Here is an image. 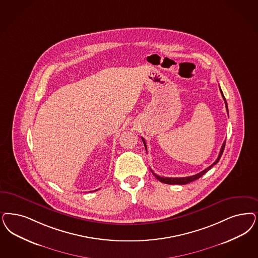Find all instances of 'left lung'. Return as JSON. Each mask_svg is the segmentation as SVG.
Returning a JSON list of instances; mask_svg holds the SVG:
<instances>
[{
    "label": "left lung",
    "instance_id": "8db88e82",
    "mask_svg": "<svg viewBox=\"0 0 258 258\" xmlns=\"http://www.w3.org/2000/svg\"><path fill=\"white\" fill-rule=\"evenodd\" d=\"M220 91H221V94H222L223 99H224V101H225V105H226V108H227V111H228V114H229V110H228V105H227V102H226V99L224 97V95H223L222 90L220 89ZM142 141L144 143V146H145V149H146V151H147V145H146V141H145V139L142 137ZM225 145H226V141L223 143L222 147H221V150H220V152H219V154H218V157H217V159L214 161V163H213L210 167H208L207 169H205L204 170H202L201 172H199V173H197V174H195V175H191V176H187V177H161V176H158L157 174H155L152 170H151V172L154 174V176L157 178L160 182L162 183H165V184H169V185H185V184H187V183H190V182H192V181H195L196 179H198V178L201 177L202 175H204L206 172H208L210 169L213 168V166L215 165V164H217L218 163V161L220 160V158H221V156H222L223 151H224V149H225Z\"/></svg>",
    "mask_w": 258,
    "mask_h": 258
}]
</instances>
